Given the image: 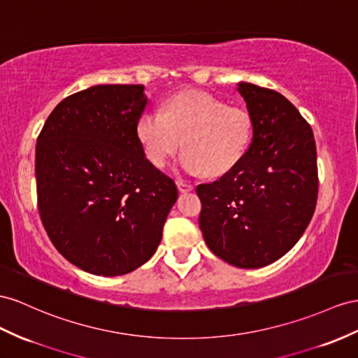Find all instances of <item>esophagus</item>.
Wrapping results in <instances>:
<instances>
[{"label":"esophagus","instance_id":"1","mask_svg":"<svg viewBox=\"0 0 358 358\" xmlns=\"http://www.w3.org/2000/svg\"><path fill=\"white\" fill-rule=\"evenodd\" d=\"M177 186H178V190H180V192H190V190H194V185H192V182H189V181H186V180H178V181H177Z\"/></svg>","mask_w":358,"mask_h":358}]
</instances>
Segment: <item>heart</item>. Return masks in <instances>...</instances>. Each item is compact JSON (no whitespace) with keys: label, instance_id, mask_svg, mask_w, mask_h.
<instances>
[{"label":"heart","instance_id":"1","mask_svg":"<svg viewBox=\"0 0 358 358\" xmlns=\"http://www.w3.org/2000/svg\"><path fill=\"white\" fill-rule=\"evenodd\" d=\"M137 137L155 168L166 166L185 139L180 163L190 173L222 176L245 155L252 139V117L245 107L227 106L206 92L182 90L137 121Z\"/></svg>","mask_w":358,"mask_h":358}]
</instances>
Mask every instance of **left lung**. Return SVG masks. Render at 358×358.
Masks as SVG:
<instances>
[{"label":"left lung","mask_w":358,"mask_h":358,"mask_svg":"<svg viewBox=\"0 0 358 358\" xmlns=\"http://www.w3.org/2000/svg\"><path fill=\"white\" fill-rule=\"evenodd\" d=\"M252 117V139L241 162L196 186L199 228L219 259L263 268L293 248L317 201L316 143L310 124L272 89L239 83Z\"/></svg>","instance_id":"8db88e82"}]
</instances>
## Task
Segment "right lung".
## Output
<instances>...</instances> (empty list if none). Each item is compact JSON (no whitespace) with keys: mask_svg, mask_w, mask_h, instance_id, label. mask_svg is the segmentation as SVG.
Listing matches in <instances>:
<instances>
[{"mask_svg":"<svg viewBox=\"0 0 358 358\" xmlns=\"http://www.w3.org/2000/svg\"><path fill=\"white\" fill-rule=\"evenodd\" d=\"M142 85L94 86L56 106L36 143L42 225L56 250L86 272L116 277L157 250L178 198L176 182L145 157L137 121Z\"/></svg>","mask_w":358,"mask_h":358,"instance_id":"1","label":"right lung"}]
</instances>
